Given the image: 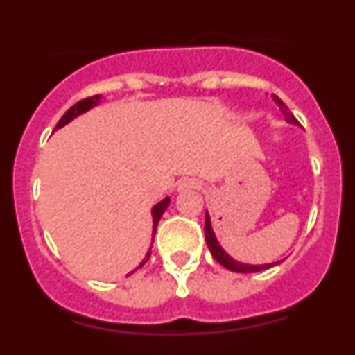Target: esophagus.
<instances>
[{"mask_svg": "<svg viewBox=\"0 0 355 355\" xmlns=\"http://www.w3.org/2000/svg\"><path fill=\"white\" fill-rule=\"evenodd\" d=\"M198 187H199V184H198V182H194V180H184L180 184L182 191H184V189H198Z\"/></svg>", "mask_w": 355, "mask_h": 355, "instance_id": "1", "label": "esophagus"}]
</instances>
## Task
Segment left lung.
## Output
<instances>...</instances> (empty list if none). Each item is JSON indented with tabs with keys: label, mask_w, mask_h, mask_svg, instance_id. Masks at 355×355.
I'll return each instance as SVG.
<instances>
[{
	"label": "left lung",
	"mask_w": 355,
	"mask_h": 355,
	"mask_svg": "<svg viewBox=\"0 0 355 355\" xmlns=\"http://www.w3.org/2000/svg\"><path fill=\"white\" fill-rule=\"evenodd\" d=\"M273 99H275V103L280 106L282 113L285 114V120L290 121V123H297V118L290 113L287 105H285V103L282 101L278 96H273ZM204 235H206V244H207V247H209V250H211V254H213L214 259H216L221 266H225L227 270H230V271H235V273H257V271L268 270V268H271V266H275V264L280 263V261H278V263H273V264H256V266H252V264H242V263H239V261L232 259V257L228 256L223 249H221V245L218 244L216 237H214L213 228H211V220L207 214H206V223H204Z\"/></svg>",
	"instance_id": "obj_1"
}]
</instances>
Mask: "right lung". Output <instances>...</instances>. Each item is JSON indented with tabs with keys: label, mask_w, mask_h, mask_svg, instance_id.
Listing matches in <instances>:
<instances>
[{
	"label": "right lung",
	"mask_w": 355,
	"mask_h": 355,
	"mask_svg": "<svg viewBox=\"0 0 355 355\" xmlns=\"http://www.w3.org/2000/svg\"><path fill=\"white\" fill-rule=\"evenodd\" d=\"M98 103H99V94L91 96V98H85V99H80V101H77L73 106H71L70 110L67 111L65 114H63L62 118H60V121H58V123H56V128L63 127V125L68 123V121L73 120L75 116H78V114L84 113V111L91 110L92 106H96V105H98ZM168 204H170V198L163 199V200H161V202H157L156 206L153 207V237H155V235H156L157 223H159L161 216H163V213H164V209H166V207H168ZM149 256H151V249H149V252L146 254L144 261H142V263L139 264V268L144 266V263H148Z\"/></svg>",
	"instance_id": "1"
}]
</instances>
